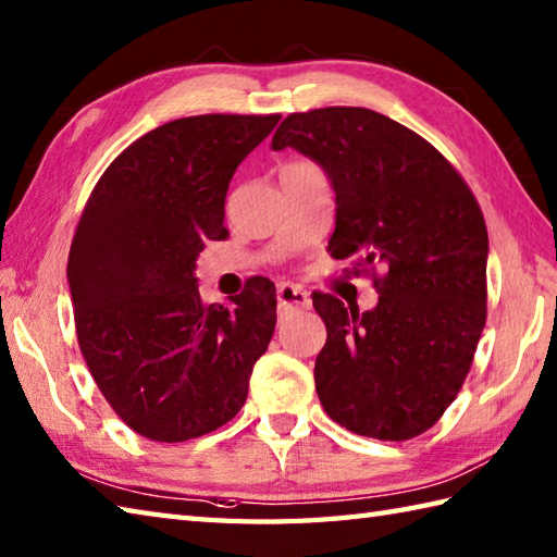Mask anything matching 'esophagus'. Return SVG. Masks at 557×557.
I'll return each instance as SVG.
<instances>
[{"instance_id":"esophagus-1","label":"esophagus","mask_w":557,"mask_h":557,"mask_svg":"<svg viewBox=\"0 0 557 557\" xmlns=\"http://www.w3.org/2000/svg\"><path fill=\"white\" fill-rule=\"evenodd\" d=\"M277 304L282 311H297V309H309L311 299L309 292L299 285H292V282H282L277 287Z\"/></svg>"}]
</instances>
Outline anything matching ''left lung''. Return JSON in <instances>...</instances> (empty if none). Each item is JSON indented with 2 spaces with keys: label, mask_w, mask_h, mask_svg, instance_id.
Returning a JSON list of instances; mask_svg holds the SVG:
<instances>
[{
  "label": "left lung",
  "mask_w": 557,
  "mask_h": 557,
  "mask_svg": "<svg viewBox=\"0 0 557 557\" xmlns=\"http://www.w3.org/2000/svg\"><path fill=\"white\" fill-rule=\"evenodd\" d=\"M294 148L335 191L333 258L381 270L375 309L315 294L327 327L315 393L327 417L377 441H409L443 417L486 325L488 232L465 180L411 128L366 108L289 114L272 150Z\"/></svg>",
  "instance_id": "8db88e82"
}]
</instances>
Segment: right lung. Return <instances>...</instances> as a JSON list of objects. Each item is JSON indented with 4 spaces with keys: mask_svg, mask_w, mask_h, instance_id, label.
Instances as JSON below:
<instances>
[{
    "mask_svg": "<svg viewBox=\"0 0 557 557\" xmlns=\"http://www.w3.org/2000/svg\"><path fill=\"white\" fill-rule=\"evenodd\" d=\"M280 114H200L134 140L92 188L69 251L83 359L128 429L184 443L236 417L275 333L277 297L251 277L227 306L194 275L206 242L227 236L236 168Z\"/></svg>",
    "mask_w": 557,
    "mask_h": 557,
    "instance_id": "add662e5",
    "label": "right lung"
}]
</instances>
